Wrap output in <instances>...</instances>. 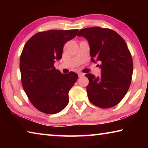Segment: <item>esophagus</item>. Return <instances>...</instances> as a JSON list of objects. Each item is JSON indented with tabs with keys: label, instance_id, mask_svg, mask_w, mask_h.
I'll return each mask as SVG.
<instances>
[{
	"label": "esophagus",
	"instance_id": "34e87169",
	"mask_svg": "<svg viewBox=\"0 0 148 148\" xmlns=\"http://www.w3.org/2000/svg\"><path fill=\"white\" fill-rule=\"evenodd\" d=\"M84 75H85L84 74H83V73H81V72H79V73H78V76H79V77L84 76Z\"/></svg>",
	"mask_w": 148,
	"mask_h": 148
}]
</instances>
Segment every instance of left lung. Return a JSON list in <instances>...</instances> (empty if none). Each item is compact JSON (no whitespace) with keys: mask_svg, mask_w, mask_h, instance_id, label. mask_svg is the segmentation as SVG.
I'll use <instances>...</instances> for the list:
<instances>
[{"mask_svg":"<svg viewBox=\"0 0 148 148\" xmlns=\"http://www.w3.org/2000/svg\"><path fill=\"white\" fill-rule=\"evenodd\" d=\"M77 36L87 40L92 62H99L101 75L86 74L89 100L101 108L116 106L131 83L133 62L126 42L113 30L99 27L81 29Z\"/></svg>","mask_w":148,"mask_h":148,"instance_id":"obj_1","label":"left lung"}]
</instances>
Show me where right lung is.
Returning a JSON list of instances; mask_svg holds the SVG:
<instances>
[{
  "instance_id": "right-lung-1",
  "label": "right lung",
  "mask_w": 148,
  "mask_h": 148,
  "mask_svg": "<svg viewBox=\"0 0 148 148\" xmlns=\"http://www.w3.org/2000/svg\"><path fill=\"white\" fill-rule=\"evenodd\" d=\"M77 32L73 29L38 32L22 51L19 63L22 86L33 106L45 114L59 113L69 104V92L78 76L74 72L62 74L54 63L61 59L65 43Z\"/></svg>"
}]
</instances>
